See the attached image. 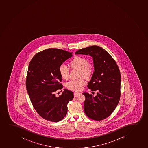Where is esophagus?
I'll list each match as a JSON object with an SVG mask.
<instances>
[{"label":"esophagus","mask_w":148,"mask_h":148,"mask_svg":"<svg viewBox=\"0 0 148 148\" xmlns=\"http://www.w3.org/2000/svg\"><path fill=\"white\" fill-rule=\"evenodd\" d=\"M80 94V93L79 92H75L74 93V97H76L78 95H79Z\"/></svg>","instance_id":"34e87169"}]
</instances>
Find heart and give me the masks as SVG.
<instances>
[{
    "label": "heart",
    "instance_id": "heart-1",
    "mask_svg": "<svg viewBox=\"0 0 148 148\" xmlns=\"http://www.w3.org/2000/svg\"><path fill=\"white\" fill-rule=\"evenodd\" d=\"M70 65L73 69L79 70V77L84 78H89L91 74V69L89 67V62L84 58L76 56L73 58L70 62ZM59 72L60 76L64 79H67L69 76V69L64 64H62L59 67ZM85 82L82 78L77 79H71L66 84V86L69 89L73 91L81 90Z\"/></svg>",
    "mask_w": 148,
    "mask_h": 148
}]
</instances>
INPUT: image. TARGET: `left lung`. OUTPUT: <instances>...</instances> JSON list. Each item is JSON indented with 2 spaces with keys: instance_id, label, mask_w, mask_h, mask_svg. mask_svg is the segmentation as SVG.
Masks as SVG:
<instances>
[{
  "instance_id": "left-lung-1",
  "label": "left lung",
  "mask_w": 148,
  "mask_h": 148,
  "mask_svg": "<svg viewBox=\"0 0 148 148\" xmlns=\"http://www.w3.org/2000/svg\"><path fill=\"white\" fill-rule=\"evenodd\" d=\"M75 54L89 55L93 58L94 71L88 87L97 91L93 96L83 93L86 97L84 112L92 119L100 121L112 113L119 102L121 77L114 60L106 50L100 46H89L79 50Z\"/></svg>"
}]
</instances>
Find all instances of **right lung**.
<instances>
[{
    "instance_id": "add662e5",
    "label": "right lung",
    "mask_w": 148,
    "mask_h": 148,
    "mask_svg": "<svg viewBox=\"0 0 148 148\" xmlns=\"http://www.w3.org/2000/svg\"><path fill=\"white\" fill-rule=\"evenodd\" d=\"M72 56V52L49 48L36 54L31 60L27 72L26 86L31 101L38 114L43 119L57 122L66 115L67 105L74 98L73 92L62 88L59 67Z\"/></svg>"
}]
</instances>
